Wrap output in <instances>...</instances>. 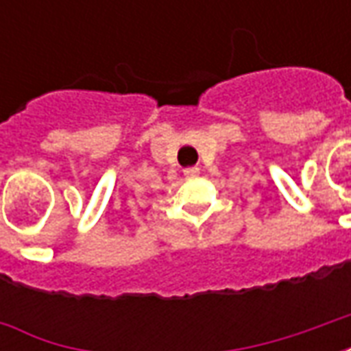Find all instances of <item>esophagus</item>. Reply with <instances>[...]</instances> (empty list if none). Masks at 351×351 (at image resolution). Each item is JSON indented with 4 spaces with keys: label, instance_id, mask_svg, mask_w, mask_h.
<instances>
[{
    "label": "esophagus",
    "instance_id": "esophagus-1",
    "mask_svg": "<svg viewBox=\"0 0 351 351\" xmlns=\"http://www.w3.org/2000/svg\"><path fill=\"white\" fill-rule=\"evenodd\" d=\"M184 175H186V176H197L199 175V167L184 169Z\"/></svg>",
    "mask_w": 351,
    "mask_h": 351
}]
</instances>
